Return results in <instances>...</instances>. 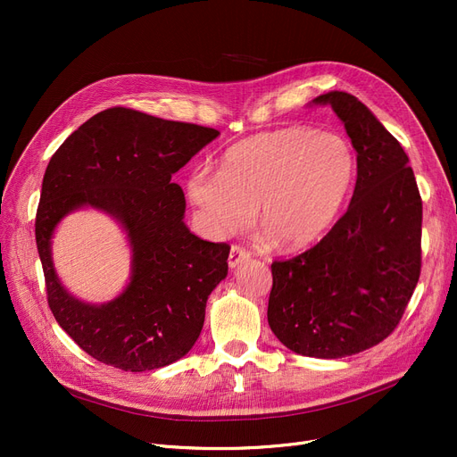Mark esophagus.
<instances>
[{
  "label": "esophagus",
  "mask_w": 457,
  "mask_h": 457,
  "mask_svg": "<svg viewBox=\"0 0 457 457\" xmlns=\"http://www.w3.org/2000/svg\"><path fill=\"white\" fill-rule=\"evenodd\" d=\"M248 259H250V252L235 245V246H231V250H229L228 265H229V269H235V267H238V265H243V262L248 261Z\"/></svg>",
  "instance_id": "obj_1"
}]
</instances>
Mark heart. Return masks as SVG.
I'll use <instances>...</instances> for the list:
<instances>
[{"mask_svg": "<svg viewBox=\"0 0 457 457\" xmlns=\"http://www.w3.org/2000/svg\"><path fill=\"white\" fill-rule=\"evenodd\" d=\"M357 170L352 144L339 133L283 128L252 135L226 150L220 170L198 166L188 196L216 237L259 226L283 250H302L331 229Z\"/></svg>", "mask_w": 457, "mask_h": 457, "instance_id": "1", "label": "heart"}]
</instances>
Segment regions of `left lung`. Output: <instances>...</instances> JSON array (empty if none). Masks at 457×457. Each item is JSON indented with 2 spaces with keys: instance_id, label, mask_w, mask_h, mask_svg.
<instances>
[{
  "instance_id": "obj_1",
  "label": "left lung",
  "mask_w": 457,
  "mask_h": 457,
  "mask_svg": "<svg viewBox=\"0 0 457 457\" xmlns=\"http://www.w3.org/2000/svg\"><path fill=\"white\" fill-rule=\"evenodd\" d=\"M331 105L357 152L348 211L319 245L272 262L269 324L296 353L337 359L376 346L398 326L420 276L422 200L400 142L355 96Z\"/></svg>"
}]
</instances>
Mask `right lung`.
Wrapping results in <instances>:
<instances>
[{"mask_svg": "<svg viewBox=\"0 0 457 457\" xmlns=\"http://www.w3.org/2000/svg\"><path fill=\"white\" fill-rule=\"evenodd\" d=\"M219 135L112 107L79 126L47 164L35 222L47 305L98 361L129 372L155 370L178 361L200 337L207 298L228 276L229 245L190 233L185 195L172 176ZM79 206L116 218L134 252L127 291L102 306L71 297L53 269V231Z\"/></svg>", "mask_w": 457, "mask_h": 457, "instance_id": "obj_1", "label": "right lung"}]
</instances>
